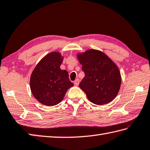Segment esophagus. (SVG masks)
I'll return each mask as SVG.
<instances>
[{
	"instance_id": "34e87169",
	"label": "esophagus",
	"mask_w": 150,
	"mask_h": 150,
	"mask_svg": "<svg viewBox=\"0 0 150 150\" xmlns=\"http://www.w3.org/2000/svg\"><path fill=\"white\" fill-rule=\"evenodd\" d=\"M79 82H80V81H79L78 79H76V80L74 81V84H75V86H78L79 84Z\"/></svg>"
}]
</instances>
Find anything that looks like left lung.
Here are the masks:
<instances>
[{
  "mask_svg": "<svg viewBox=\"0 0 150 150\" xmlns=\"http://www.w3.org/2000/svg\"><path fill=\"white\" fill-rule=\"evenodd\" d=\"M85 76L79 84L88 100L102 105L112 101L118 95L122 77L118 66L104 53L88 49L77 54Z\"/></svg>",
  "mask_w": 150,
  "mask_h": 150,
  "instance_id": "1",
  "label": "left lung"
}]
</instances>
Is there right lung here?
<instances>
[{
	"instance_id": "1",
	"label": "right lung",
	"mask_w": 150,
	"mask_h": 150,
	"mask_svg": "<svg viewBox=\"0 0 150 150\" xmlns=\"http://www.w3.org/2000/svg\"><path fill=\"white\" fill-rule=\"evenodd\" d=\"M64 57L54 51L45 55L32 72L30 86L32 93L40 103L54 106L63 100L66 92L73 84L68 72L60 69Z\"/></svg>"
}]
</instances>
